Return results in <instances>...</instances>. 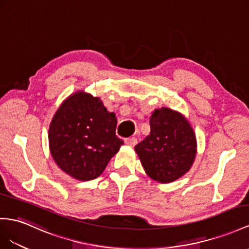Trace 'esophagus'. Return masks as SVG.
<instances>
[{
	"mask_svg": "<svg viewBox=\"0 0 249 249\" xmlns=\"http://www.w3.org/2000/svg\"><path fill=\"white\" fill-rule=\"evenodd\" d=\"M124 142L126 145H128V146H135L137 144V139L136 138H126L124 140Z\"/></svg>",
	"mask_w": 249,
	"mask_h": 249,
	"instance_id": "esophagus-1",
	"label": "esophagus"
}]
</instances>
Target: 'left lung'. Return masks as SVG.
Instances as JSON below:
<instances>
[{
    "label": "left lung",
    "instance_id": "8db88e82",
    "mask_svg": "<svg viewBox=\"0 0 249 249\" xmlns=\"http://www.w3.org/2000/svg\"><path fill=\"white\" fill-rule=\"evenodd\" d=\"M149 124V135L135 147L145 173L161 184L180 179L196 155L193 126L184 114L168 107L152 111Z\"/></svg>",
    "mask_w": 249,
    "mask_h": 249
}]
</instances>
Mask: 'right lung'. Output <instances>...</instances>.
<instances>
[{
    "label": "right lung",
    "mask_w": 249,
    "mask_h": 249,
    "mask_svg": "<svg viewBox=\"0 0 249 249\" xmlns=\"http://www.w3.org/2000/svg\"><path fill=\"white\" fill-rule=\"evenodd\" d=\"M117 118L100 98L78 90L62 102L48 129L49 150L61 170L75 180L102 175L124 144L116 135Z\"/></svg>",
    "instance_id": "obj_1"
}]
</instances>
